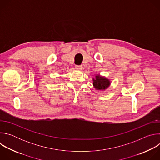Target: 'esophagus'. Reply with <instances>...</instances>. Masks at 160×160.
I'll return each instance as SVG.
<instances>
[{"label": "esophagus", "instance_id": "34e87169", "mask_svg": "<svg viewBox=\"0 0 160 160\" xmlns=\"http://www.w3.org/2000/svg\"><path fill=\"white\" fill-rule=\"evenodd\" d=\"M75 68H77V70H82V69L83 66H82V65H76V66H75Z\"/></svg>", "mask_w": 160, "mask_h": 160}]
</instances>
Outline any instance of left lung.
I'll list each match as a JSON object with an SVG mask.
<instances>
[{
    "label": "left lung",
    "mask_w": 160,
    "mask_h": 160,
    "mask_svg": "<svg viewBox=\"0 0 160 160\" xmlns=\"http://www.w3.org/2000/svg\"><path fill=\"white\" fill-rule=\"evenodd\" d=\"M93 85L94 87L98 90H104L109 87L110 82L104 77L98 75L96 77V79H93Z\"/></svg>",
    "instance_id": "8db88e82"
}]
</instances>
